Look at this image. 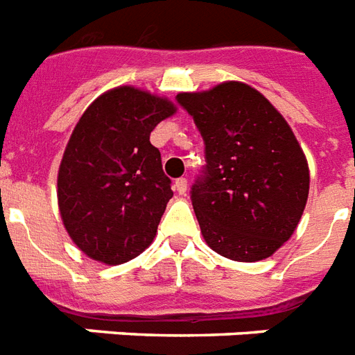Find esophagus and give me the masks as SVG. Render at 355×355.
Here are the masks:
<instances>
[{
    "instance_id": "esophagus-1",
    "label": "esophagus",
    "mask_w": 355,
    "mask_h": 355,
    "mask_svg": "<svg viewBox=\"0 0 355 355\" xmlns=\"http://www.w3.org/2000/svg\"><path fill=\"white\" fill-rule=\"evenodd\" d=\"M174 189H175V192H178V194H185V192H187V180H185V178H180V180H175Z\"/></svg>"
}]
</instances>
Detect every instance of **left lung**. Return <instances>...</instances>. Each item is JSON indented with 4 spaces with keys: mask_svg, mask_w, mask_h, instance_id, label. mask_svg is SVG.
<instances>
[{
    "mask_svg": "<svg viewBox=\"0 0 355 355\" xmlns=\"http://www.w3.org/2000/svg\"><path fill=\"white\" fill-rule=\"evenodd\" d=\"M205 141L192 207L207 245L234 262L269 258L304 212L310 168L293 130L254 87L227 80L180 93Z\"/></svg>",
    "mask_w": 355,
    "mask_h": 355,
    "instance_id": "1",
    "label": "left lung"
}]
</instances>
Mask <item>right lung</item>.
Returning <instances> with one entry per match:
<instances>
[{
  "label": "right lung",
  "instance_id": "add662e5",
  "mask_svg": "<svg viewBox=\"0 0 355 355\" xmlns=\"http://www.w3.org/2000/svg\"><path fill=\"white\" fill-rule=\"evenodd\" d=\"M175 112L166 97L119 86L78 119L62 155L56 196L65 231L86 257L119 266L154 242L174 192L150 133Z\"/></svg>",
  "mask_w": 355,
  "mask_h": 355
}]
</instances>
